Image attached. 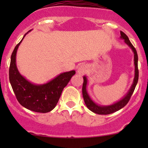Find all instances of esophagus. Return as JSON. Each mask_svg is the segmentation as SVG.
Instances as JSON below:
<instances>
[{
    "label": "esophagus",
    "mask_w": 148,
    "mask_h": 148,
    "mask_svg": "<svg viewBox=\"0 0 148 148\" xmlns=\"http://www.w3.org/2000/svg\"><path fill=\"white\" fill-rule=\"evenodd\" d=\"M88 72V67L86 64H81L77 69V72L81 75H84Z\"/></svg>",
    "instance_id": "34e87169"
}]
</instances>
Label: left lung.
<instances>
[{"label": "left lung", "instance_id": "1", "mask_svg": "<svg viewBox=\"0 0 148 148\" xmlns=\"http://www.w3.org/2000/svg\"><path fill=\"white\" fill-rule=\"evenodd\" d=\"M120 38L125 40V42L127 44L129 47H130L132 51L134 53V65H135V69H134V78L133 81V84L131 86L130 89L129 90L128 92L125 95L124 97L122 98L121 99L119 100L114 103L111 105H108V106H100L96 103L95 101H93L92 99L88 95L87 89V83L88 79L86 76H84V84H83L82 88V93H83V97H84L85 103H86V106L89 110L92 111L93 113H97V114L99 115H108L111 114V113H114L115 111H118L121 108H123L124 106L127 105L128 101H130L131 97L133 94L134 90H135L136 86L137 83L138 81V54H137L136 50L134 48V46L131 43L130 40H129L128 37L125 35L123 32L120 31Z\"/></svg>", "mask_w": 148, "mask_h": 148}]
</instances>
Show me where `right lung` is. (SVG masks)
<instances>
[{"mask_svg": "<svg viewBox=\"0 0 148 148\" xmlns=\"http://www.w3.org/2000/svg\"><path fill=\"white\" fill-rule=\"evenodd\" d=\"M30 31L31 30L25 34L12 53L9 69L10 82L16 99L21 106L37 113H48L56 106L64 88L76 72L72 70L61 73L49 82L40 85L34 84L23 77L16 67V56L18 46Z\"/></svg>", "mask_w": 148, "mask_h": 148, "instance_id": "add662e5", "label": "right lung"}]
</instances>
